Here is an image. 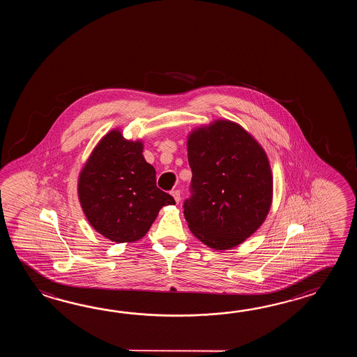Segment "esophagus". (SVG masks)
Masks as SVG:
<instances>
[{"label": "esophagus", "instance_id": "34e87169", "mask_svg": "<svg viewBox=\"0 0 357 357\" xmlns=\"http://www.w3.org/2000/svg\"><path fill=\"white\" fill-rule=\"evenodd\" d=\"M171 194H172V197L175 199L176 203H180V200H181V192H180V190H172Z\"/></svg>", "mask_w": 357, "mask_h": 357}]
</instances>
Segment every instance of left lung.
<instances>
[{"label":"left lung","mask_w":357,"mask_h":357,"mask_svg":"<svg viewBox=\"0 0 357 357\" xmlns=\"http://www.w3.org/2000/svg\"><path fill=\"white\" fill-rule=\"evenodd\" d=\"M192 172L183 202L191 232L206 246L226 250L243 243L266 220L273 180L263 148L235 122H213L190 134Z\"/></svg>","instance_id":"left-lung-1"}]
</instances>
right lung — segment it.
<instances>
[{
	"mask_svg": "<svg viewBox=\"0 0 357 357\" xmlns=\"http://www.w3.org/2000/svg\"><path fill=\"white\" fill-rule=\"evenodd\" d=\"M83 212L96 231L114 243H134L149 231L175 199L157 188L155 169L143 157L142 142L114 130L91 153L79 177Z\"/></svg>",
	"mask_w": 357,
	"mask_h": 357,
	"instance_id": "1",
	"label": "right lung"
}]
</instances>
